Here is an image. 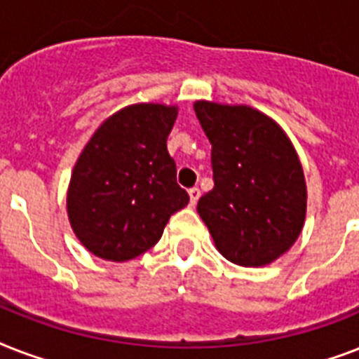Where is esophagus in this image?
<instances>
[{
  "instance_id": "34e87169",
  "label": "esophagus",
  "mask_w": 359,
  "mask_h": 359,
  "mask_svg": "<svg viewBox=\"0 0 359 359\" xmlns=\"http://www.w3.org/2000/svg\"><path fill=\"white\" fill-rule=\"evenodd\" d=\"M188 194H190V203H191V205H196V203L199 201V197H201V190H199L197 186L190 188V190H188Z\"/></svg>"
}]
</instances>
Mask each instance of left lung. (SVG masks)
<instances>
[{
  "mask_svg": "<svg viewBox=\"0 0 359 359\" xmlns=\"http://www.w3.org/2000/svg\"><path fill=\"white\" fill-rule=\"evenodd\" d=\"M194 109L212 145L214 179L197 212L225 259L270 264L294 244L306 219V180L294 147L250 106L199 100Z\"/></svg>",
  "mask_w": 359,
  "mask_h": 359,
  "instance_id": "obj_1",
  "label": "left lung"
}]
</instances>
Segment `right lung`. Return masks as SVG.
<instances>
[{"label":"right lung","mask_w":359,"mask_h":359,"mask_svg":"<svg viewBox=\"0 0 359 359\" xmlns=\"http://www.w3.org/2000/svg\"><path fill=\"white\" fill-rule=\"evenodd\" d=\"M175 119V106L134 104L104 121L80 154L67 210L93 255L123 262L145 253L171 214L188 205L168 152Z\"/></svg>","instance_id":"add662e5"}]
</instances>
